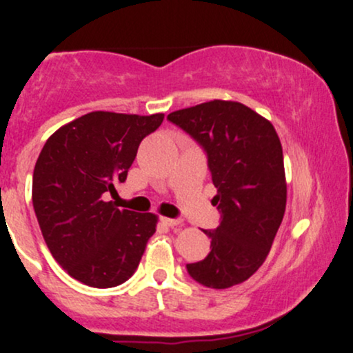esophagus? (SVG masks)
<instances>
[{
    "label": "esophagus",
    "instance_id": "esophagus-1",
    "mask_svg": "<svg viewBox=\"0 0 353 353\" xmlns=\"http://www.w3.org/2000/svg\"><path fill=\"white\" fill-rule=\"evenodd\" d=\"M161 222L165 225H169V228H174V225L181 224V219H171V217H161Z\"/></svg>",
    "mask_w": 353,
    "mask_h": 353
}]
</instances>
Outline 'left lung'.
<instances>
[{
    "label": "left lung",
    "mask_w": 353,
    "mask_h": 353,
    "mask_svg": "<svg viewBox=\"0 0 353 353\" xmlns=\"http://www.w3.org/2000/svg\"><path fill=\"white\" fill-rule=\"evenodd\" d=\"M168 121L208 156L221 224L204 230L210 252L188 264L190 277L210 289L247 281L264 264L285 212L282 144L274 125L244 104L214 99L179 109Z\"/></svg>",
    "instance_id": "1"
}]
</instances>
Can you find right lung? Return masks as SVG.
<instances>
[{
  "label": "right lung",
  "instance_id": "right-lung-1",
  "mask_svg": "<svg viewBox=\"0 0 353 353\" xmlns=\"http://www.w3.org/2000/svg\"><path fill=\"white\" fill-rule=\"evenodd\" d=\"M163 119L94 111L44 144L33 172L34 214L54 261L76 281L108 289L136 272L157 217L117 209L108 196Z\"/></svg>",
  "mask_w": 353,
  "mask_h": 353
}]
</instances>
